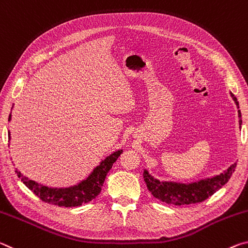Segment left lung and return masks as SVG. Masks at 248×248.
<instances>
[{
	"mask_svg": "<svg viewBox=\"0 0 248 248\" xmlns=\"http://www.w3.org/2000/svg\"><path fill=\"white\" fill-rule=\"evenodd\" d=\"M231 95H232L234 102L236 103L237 108H239L236 97L234 96L233 93H231ZM238 117L239 125H242L241 111H238ZM235 168H236V162L230 166L225 171L220 174L190 182V184L160 181L154 178L146 169H144L143 176L148 190L158 200L173 205H188L204 201L205 199L216 193L217 190H220L229 181Z\"/></svg>",
	"mask_w": 248,
	"mask_h": 248,
	"instance_id": "obj_1",
	"label": "left lung"
}]
</instances>
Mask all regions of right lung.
Returning <instances> with one entry per match:
<instances>
[{
    "label": "right lung",
    "mask_w": 248,
    "mask_h": 248,
    "mask_svg": "<svg viewBox=\"0 0 248 248\" xmlns=\"http://www.w3.org/2000/svg\"><path fill=\"white\" fill-rule=\"evenodd\" d=\"M11 117L12 116L10 114L9 121H11ZM122 153H123V149H119V151L105 157L92 170V172L89 174L86 179H83L75 186H67V188H51V186L40 185L38 182L23 176L18 169H16L15 171L17 173L18 178H21L23 184L32 193L42 199L44 202L58 206H64V208H71V206H79L83 203H88L101 192L107 174Z\"/></svg>",
    "instance_id": "right-lung-1"
}]
</instances>
